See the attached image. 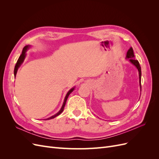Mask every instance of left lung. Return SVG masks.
Segmentation results:
<instances>
[{
	"instance_id": "8db88e82",
	"label": "left lung",
	"mask_w": 159,
	"mask_h": 159,
	"mask_svg": "<svg viewBox=\"0 0 159 159\" xmlns=\"http://www.w3.org/2000/svg\"><path fill=\"white\" fill-rule=\"evenodd\" d=\"M126 58L129 59V61L131 62V64H133L134 66L136 67L139 71V85H140V88H141V68L140 64H139L138 60L134 59V52L132 48V47H131L129 48V50L127 52V55H126Z\"/></svg>"
}]
</instances>
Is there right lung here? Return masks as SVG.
<instances>
[{
    "mask_svg": "<svg viewBox=\"0 0 159 159\" xmlns=\"http://www.w3.org/2000/svg\"><path fill=\"white\" fill-rule=\"evenodd\" d=\"M30 46H26L24 47V48H23L22 52V54H21V55L20 56V57H19V58H18V61H17V62H16V66H15V67H14V77H16V73H17V71H18V68H19V67L20 66V65L22 64V62L24 61V60H25V57H26V52L27 51V50H28V48H29ZM74 88H75V87L73 88H71L70 90H69L68 92L67 93V94H66V97H65V99H64V101L63 105H62L61 108V109L59 111L57 112L56 114H55L54 115H53V116H52V117H49V118H48V119H44V120H49V119H54V117H57V115H59L60 114H61V113H62V111H64V107H65L66 101H67V99H68V96H69V95L72 92V91H74Z\"/></svg>",
    "mask_w": 159,
    "mask_h": 159,
    "instance_id": "add662e5",
    "label": "right lung"
}]
</instances>
